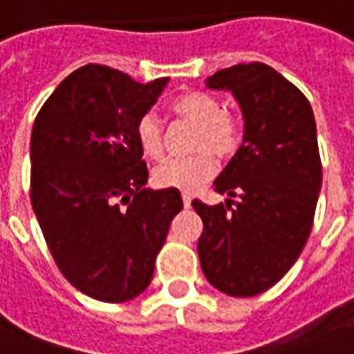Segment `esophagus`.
<instances>
[{
	"label": "esophagus",
	"instance_id": "34e87169",
	"mask_svg": "<svg viewBox=\"0 0 354 354\" xmlns=\"http://www.w3.org/2000/svg\"><path fill=\"white\" fill-rule=\"evenodd\" d=\"M191 202H192V196L189 192H183V204H185V208H191Z\"/></svg>",
	"mask_w": 354,
	"mask_h": 354
}]
</instances>
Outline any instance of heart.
<instances>
[{"label":"heart","mask_w":354,"mask_h":354,"mask_svg":"<svg viewBox=\"0 0 354 354\" xmlns=\"http://www.w3.org/2000/svg\"><path fill=\"white\" fill-rule=\"evenodd\" d=\"M169 107L175 115L183 117L198 125L194 138L196 148H209L221 158H231L243 145V121L237 113L223 111L221 102L214 94L204 90H187L171 98ZM136 142L145 156L160 160L163 156V129L162 121L153 113L138 117L135 127ZM218 163L214 153L208 150L185 156L167 158L153 171V179L162 187H175L181 191H194L216 173Z\"/></svg>","instance_id":"heart-1"}]
</instances>
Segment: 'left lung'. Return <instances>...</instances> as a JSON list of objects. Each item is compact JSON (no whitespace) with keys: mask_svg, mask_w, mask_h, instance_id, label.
Here are the masks:
<instances>
[{"mask_svg":"<svg viewBox=\"0 0 354 354\" xmlns=\"http://www.w3.org/2000/svg\"><path fill=\"white\" fill-rule=\"evenodd\" d=\"M206 84L233 92L245 140L214 183L225 204L192 201L202 272L221 293L254 297L291 270L310 235L322 187L316 121L303 92L264 63L221 69Z\"/></svg>","mask_w":354,"mask_h":354,"instance_id":"1","label":"left lung"}]
</instances>
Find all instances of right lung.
Segmentation results:
<instances>
[{"mask_svg": "<svg viewBox=\"0 0 354 354\" xmlns=\"http://www.w3.org/2000/svg\"><path fill=\"white\" fill-rule=\"evenodd\" d=\"M167 79L140 84L90 63L44 102L30 136V202L59 272L104 303H125L153 275L171 219L175 187L150 191L136 142L138 117Z\"/></svg>", "mask_w": 354, "mask_h": 354, "instance_id": "add662e5", "label": "right lung"}]
</instances>
